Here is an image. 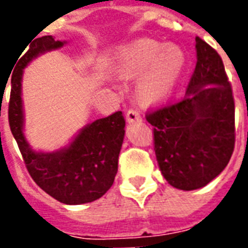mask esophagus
<instances>
[{"label":"esophagus","instance_id":"obj_1","mask_svg":"<svg viewBox=\"0 0 248 248\" xmlns=\"http://www.w3.org/2000/svg\"><path fill=\"white\" fill-rule=\"evenodd\" d=\"M126 121H127L129 124H135V122H139V121H142V115L139 114L138 110L130 109L129 111L126 113Z\"/></svg>","mask_w":248,"mask_h":248}]
</instances>
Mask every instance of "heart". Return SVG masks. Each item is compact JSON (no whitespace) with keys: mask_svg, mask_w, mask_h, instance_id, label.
I'll return each mask as SVG.
<instances>
[{"mask_svg":"<svg viewBox=\"0 0 248 248\" xmlns=\"http://www.w3.org/2000/svg\"><path fill=\"white\" fill-rule=\"evenodd\" d=\"M184 62V55L175 46H164L152 39H138L121 51L117 69L122 76L138 78V98L156 105L172 96Z\"/></svg>","mask_w":248,"mask_h":248,"instance_id":"b5f03b06","label":"heart"}]
</instances>
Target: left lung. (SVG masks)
<instances>
[{
    "mask_svg": "<svg viewBox=\"0 0 248 248\" xmlns=\"http://www.w3.org/2000/svg\"><path fill=\"white\" fill-rule=\"evenodd\" d=\"M197 63L180 101L146 115L156 160L173 188H202L225 170L235 143L234 97L221 56L196 38Z\"/></svg>",
    "mask_w": 248,
    "mask_h": 248,
    "instance_id": "1",
    "label": "left lung"
}]
</instances>
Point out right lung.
<instances>
[{
  "instance_id": "right-lung-1",
  "label": "right lung",
  "mask_w": 248,
  "mask_h": 248,
  "mask_svg": "<svg viewBox=\"0 0 248 248\" xmlns=\"http://www.w3.org/2000/svg\"><path fill=\"white\" fill-rule=\"evenodd\" d=\"M67 42L51 35L36 38L19 59L12 76L9 124L32 180L46 193L67 205L96 201L110 189L118 170L124 137V118L117 111L84 126L67 147L58 151L32 150L27 142L22 101L23 69L40 55L62 48Z\"/></svg>"
}]
</instances>
